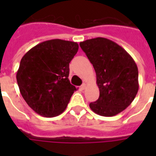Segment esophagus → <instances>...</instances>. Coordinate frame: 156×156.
Returning <instances> with one entry per match:
<instances>
[{
  "mask_svg": "<svg viewBox=\"0 0 156 156\" xmlns=\"http://www.w3.org/2000/svg\"><path fill=\"white\" fill-rule=\"evenodd\" d=\"M81 87H82V89H83V90H84V89H86V87H87V83H83V85L81 86Z\"/></svg>",
  "mask_w": 156,
  "mask_h": 156,
  "instance_id": "1",
  "label": "esophagus"
}]
</instances>
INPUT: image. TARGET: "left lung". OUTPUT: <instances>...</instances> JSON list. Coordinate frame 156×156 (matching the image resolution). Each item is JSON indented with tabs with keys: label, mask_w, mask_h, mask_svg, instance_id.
Here are the masks:
<instances>
[{
	"label": "left lung",
	"mask_w": 156,
	"mask_h": 156,
	"mask_svg": "<svg viewBox=\"0 0 156 156\" xmlns=\"http://www.w3.org/2000/svg\"><path fill=\"white\" fill-rule=\"evenodd\" d=\"M93 65L100 97L90 103L95 113L113 116L133 102L138 87V70L132 56L116 43L97 37L80 43Z\"/></svg>",
	"instance_id": "1"
}]
</instances>
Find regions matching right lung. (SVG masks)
<instances>
[{"mask_svg":"<svg viewBox=\"0 0 156 156\" xmlns=\"http://www.w3.org/2000/svg\"><path fill=\"white\" fill-rule=\"evenodd\" d=\"M78 50L76 42L56 39L35 45L23 56L17 83L27 104L40 116L62 113L77 90L69 80V67Z\"/></svg>","mask_w":156,"mask_h":156,"instance_id":"1","label":"right lung"}]
</instances>
